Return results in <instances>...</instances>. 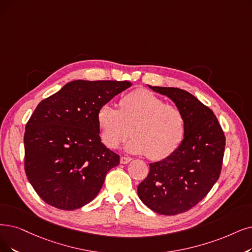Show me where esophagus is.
<instances>
[{"mask_svg": "<svg viewBox=\"0 0 252 252\" xmlns=\"http://www.w3.org/2000/svg\"><path fill=\"white\" fill-rule=\"evenodd\" d=\"M132 159L130 158V157H126V156H122L121 157V159H120V162L122 163V164H127L128 162H130V161H131Z\"/></svg>", "mask_w": 252, "mask_h": 252, "instance_id": "esophagus-1", "label": "esophagus"}]
</instances>
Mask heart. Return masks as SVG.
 <instances>
[{"mask_svg": "<svg viewBox=\"0 0 252 252\" xmlns=\"http://www.w3.org/2000/svg\"><path fill=\"white\" fill-rule=\"evenodd\" d=\"M119 107L106 103L98 110L97 122L106 146L117 148L122 144L132 126L133 137L126 147L127 151L148 154L152 160H162L172 155L183 140V113L148 90H135L124 95Z\"/></svg>", "mask_w": 252, "mask_h": 252, "instance_id": "1", "label": "heart"}]
</instances>
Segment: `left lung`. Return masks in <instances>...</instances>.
I'll return each mask as SVG.
<instances>
[{"label":"left lung","instance_id":"obj_1","mask_svg":"<svg viewBox=\"0 0 252 252\" xmlns=\"http://www.w3.org/2000/svg\"><path fill=\"white\" fill-rule=\"evenodd\" d=\"M167 96L185 118L182 143L168 157L150 163L137 187L140 200L154 212L177 215L193 208L212 189L222 167L225 136L212 109L185 90L152 87Z\"/></svg>","mask_w":252,"mask_h":252}]
</instances>
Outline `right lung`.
Segmentation results:
<instances>
[{
  "mask_svg": "<svg viewBox=\"0 0 252 252\" xmlns=\"http://www.w3.org/2000/svg\"><path fill=\"white\" fill-rule=\"evenodd\" d=\"M131 85L73 80L37 105L26 125L25 170L46 204L71 211L99 193L120 156L101 143L98 110Z\"/></svg>",
  "mask_w": 252,
  "mask_h": 252,
  "instance_id": "add662e5",
  "label": "right lung"
}]
</instances>
